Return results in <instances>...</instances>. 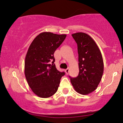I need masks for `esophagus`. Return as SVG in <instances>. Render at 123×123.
Here are the masks:
<instances>
[{
  "label": "esophagus",
  "instance_id": "esophagus-1",
  "mask_svg": "<svg viewBox=\"0 0 123 123\" xmlns=\"http://www.w3.org/2000/svg\"><path fill=\"white\" fill-rule=\"evenodd\" d=\"M65 72H66V73L67 74H69V68H67V69H66L65 70Z\"/></svg>",
  "mask_w": 123,
  "mask_h": 123
}]
</instances>
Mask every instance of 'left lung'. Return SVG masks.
Masks as SVG:
<instances>
[{
  "label": "left lung",
  "instance_id": "8db88e82",
  "mask_svg": "<svg viewBox=\"0 0 123 123\" xmlns=\"http://www.w3.org/2000/svg\"><path fill=\"white\" fill-rule=\"evenodd\" d=\"M78 45L79 73L70 78L75 90L82 95L95 91L101 80L104 62L100 49L91 36L84 32L72 35Z\"/></svg>",
  "mask_w": 123,
  "mask_h": 123
}]
</instances>
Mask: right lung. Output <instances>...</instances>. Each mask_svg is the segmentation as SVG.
Here are the masks:
<instances>
[{"instance_id": "right-lung-1", "label": "right lung", "mask_w": 123, "mask_h": 123, "mask_svg": "<svg viewBox=\"0 0 123 123\" xmlns=\"http://www.w3.org/2000/svg\"><path fill=\"white\" fill-rule=\"evenodd\" d=\"M66 36L42 32L29 48L25 60V75L29 87L37 96L49 98L57 91L60 80L65 73L56 69L54 54ZM50 62L52 65L49 64Z\"/></svg>"}]
</instances>
